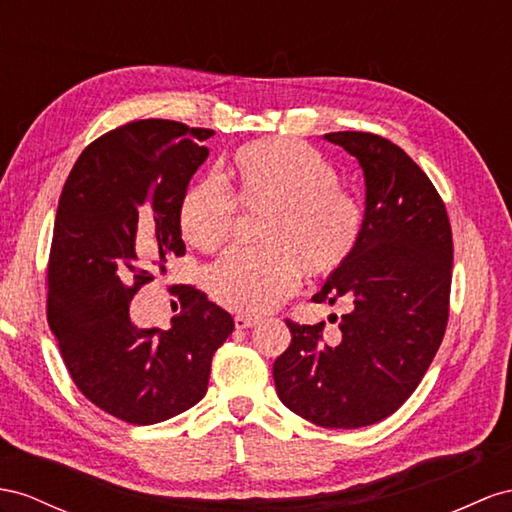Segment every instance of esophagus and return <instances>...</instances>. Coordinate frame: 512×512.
Instances as JSON below:
<instances>
[{"label": "esophagus", "instance_id": "obj_1", "mask_svg": "<svg viewBox=\"0 0 512 512\" xmlns=\"http://www.w3.org/2000/svg\"><path fill=\"white\" fill-rule=\"evenodd\" d=\"M235 329H251V326L257 324V318L251 316H235Z\"/></svg>", "mask_w": 512, "mask_h": 512}]
</instances>
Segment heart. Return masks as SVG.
Instances as JSON below:
<instances>
[{"mask_svg": "<svg viewBox=\"0 0 512 512\" xmlns=\"http://www.w3.org/2000/svg\"><path fill=\"white\" fill-rule=\"evenodd\" d=\"M337 179L335 166L309 144L266 138L235 151L220 181L205 177L188 186L179 201V229L203 253L233 242L238 205L248 214H268L264 251H235L209 272L207 290L218 305L259 316L294 296L305 274L331 279L348 264L363 216Z\"/></svg>", "mask_w": 512, "mask_h": 512, "instance_id": "heart-1", "label": "heart"}]
</instances>
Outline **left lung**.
Returning a JSON list of instances; mask_svg holds the SVG:
<instances>
[{"label":"left lung","instance_id":"8db88e82","mask_svg":"<svg viewBox=\"0 0 512 512\" xmlns=\"http://www.w3.org/2000/svg\"><path fill=\"white\" fill-rule=\"evenodd\" d=\"M357 157L365 214L355 255L313 303H344L342 339L285 320L292 344L274 361L281 402L322 428H361L396 413L422 381L448 326L452 229L432 181L398 144L368 131L324 134Z\"/></svg>","mask_w":512,"mask_h":512}]
</instances>
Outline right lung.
Here are the masks:
<instances>
[{
	"mask_svg": "<svg viewBox=\"0 0 512 512\" xmlns=\"http://www.w3.org/2000/svg\"><path fill=\"white\" fill-rule=\"evenodd\" d=\"M212 129L147 119L103 134L64 183L47 266V320L84 396L127 424L147 426L199 402L212 357L233 333L229 313L192 285H175L170 329H144L129 305L186 253L179 201L209 155Z\"/></svg>",
	"mask_w": 512,
	"mask_h": 512,
	"instance_id": "right-lung-1",
	"label": "right lung"
}]
</instances>
